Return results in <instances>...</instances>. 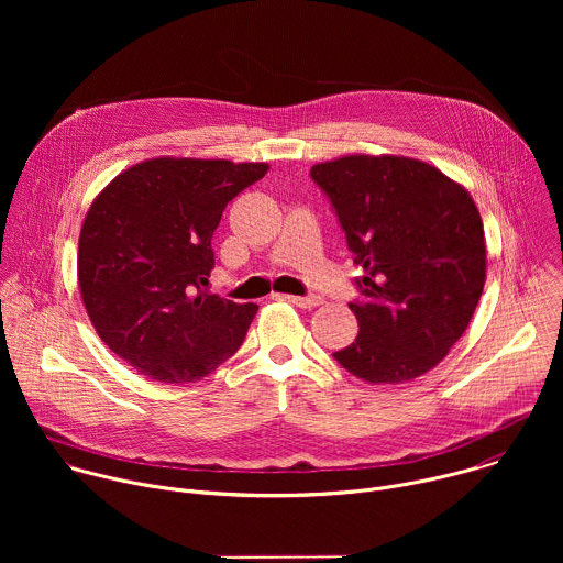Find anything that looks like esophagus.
I'll return each instance as SVG.
<instances>
[{"mask_svg": "<svg viewBox=\"0 0 563 563\" xmlns=\"http://www.w3.org/2000/svg\"><path fill=\"white\" fill-rule=\"evenodd\" d=\"M276 298H283V300H287V302H291L296 307H302V309H311V307H316L320 302L318 296H289V294H285V296H276Z\"/></svg>", "mask_w": 563, "mask_h": 563, "instance_id": "1", "label": "esophagus"}]
</instances>
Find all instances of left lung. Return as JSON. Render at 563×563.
I'll use <instances>...</instances> for the list:
<instances>
[{
	"mask_svg": "<svg viewBox=\"0 0 563 563\" xmlns=\"http://www.w3.org/2000/svg\"><path fill=\"white\" fill-rule=\"evenodd\" d=\"M309 176L363 269L350 302L358 336L332 356L367 383L430 372L470 325L486 283L484 222L470 194L400 155H347Z\"/></svg>",
	"mask_w": 563,
	"mask_h": 563,
	"instance_id": "1",
	"label": "left lung"
}]
</instances>
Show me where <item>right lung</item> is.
<instances>
[{
    "mask_svg": "<svg viewBox=\"0 0 563 563\" xmlns=\"http://www.w3.org/2000/svg\"><path fill=\"white\" fill-rule=\"evenodd\" d=\"M229 159H146L91 205L77 278L100 339L146 378L194 383L243 345L258 311L207 291L224 207L267 174Z\"/></svg>",
    "mask_w": 563,
    "mask_h": 563,
    "instance_id": "add662e5",
    "label": "right lung"
}]
</instances>
